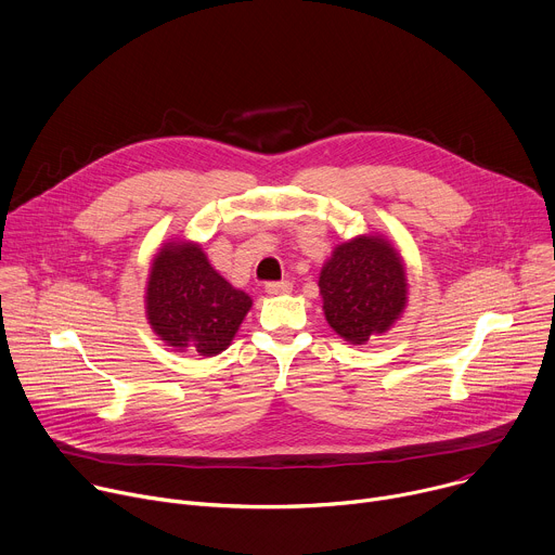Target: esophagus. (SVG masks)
I'll return each instance as SVG.
<instances>
[{"mask_svg":"<svg viewBox=\"0 0 555 555\" xmlns=\"http://www.w3.org/2000/svg\"><path fill=\"white\" fill-rule=\"evenodd\" d=\"M266 292L268 294H287V292H292V283L289 281H270V283H266Z\"/></svg>","mask_w":555,"mask_h":555,"instance_id":"1","label":"esophagus"}]
</instances>
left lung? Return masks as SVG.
<instances>
[{"label":"left lung","instance_id":"1","mask_svg":"<svg viewBox=\"0 0 555 555\" xmlns=\"http://www.w3.org/2000/svg\"><path fill=\"white\" fill-rule=\"evenodd\" d=\"M319 287L330 327L351 345L386 334L409 300L404 261L379 234H360L336 246Z\"/></svg>","mask_w":555,"mask_h":555}]
</instances>
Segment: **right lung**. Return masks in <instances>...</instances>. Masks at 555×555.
<instances>
[{"instance_id": "obj_1", "label": "right lung", "mask_w": 555, "mask_h": 555, "mask_svg": "<svg viewBox=\"0 0 555 555\" xmlns=\"http://www.w3.org/2000/svg\"><path fill=\"white\" fill-rule=\"evenodd\" d=\"M146 321L176 351L217 356L232 343L253 307L193 242H169L153 257L146 281Z\"/></svg>"}]
</instances>
